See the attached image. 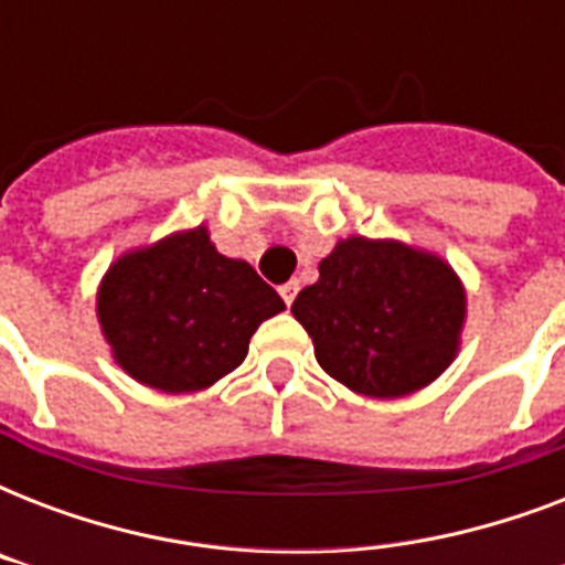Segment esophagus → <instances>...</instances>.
<instances>
[{
	"instance_id": "34e87169",
	"label": "esophagus",
	"mask_w": 565,
	"mask_h": 565,
	"mask_svg": "<svg viewBox=\"0 0 565 565\" xmlns=\"http://www.w3.org/2000/svg\"><path fill=\"white\" fill-rule=\"evenodd\" d=\"M278 292H281L284 305H292L296 301V296H299V281H287L278 287Z\"/></svg>"
}]
</instances>
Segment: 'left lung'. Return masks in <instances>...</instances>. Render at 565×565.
<instances>
[{
	"label": "left lung",
	"instance_id": "1",
	"mask_svg": "<svg viewBox=\"0 0 565 565\" xmlns=\"http://www.w3.org/2000/svg\"><path fill=\"white\" fill-rule=\"evenodd\" d=\"M319 366L370 398H402L448 370L466 290L443 257L398 239H340L292 301Z\"/></svg>",
	"mask_w": 565,
	"mask_h": 565
}]
</instances>
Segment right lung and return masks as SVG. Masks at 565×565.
Wrapping results in <instances>:
<instances>
[{"mask_svg": "<svg viewBox=\"0 0 565 565\" xmlns=\"http://www.w3.org/2000/svg\"><path fill=\"white\" fill-rule=\"evenodd\" d=\"M281 296L246 264L216 252L204 225L117 257L96 292L114 361L161 393H195L246 361Z\"/></svg>", "mask_w": 565, "mask_h": 565, "instance_id": "1", "label": "right lung"}]
</instances>
